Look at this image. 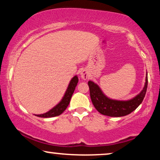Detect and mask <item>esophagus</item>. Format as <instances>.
Wrapping results in <instances>:
<instances>
[{"label":"esophagus","mask_w":160,"mask_h":160,"mask_svg":"<svg viewBox=\"0 0 160 160\" xmlns=\"http://www.w3.org/2000/svg\"><path fill=\"white\" fill-rule=\"evenodd\" d=\"M88 76H89L88 72H87V71H86V70H83V71H81L80 76H81V78H83V79L86 80L87 78H88Z\"/></svg>","instance_id":"esophagus-1"}]
</instances>
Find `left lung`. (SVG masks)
I'll use <instances>...</instances> for the list:
<instances>
[{
    "mask_svg": "<svg viewBox=\"0 0 160 160\" xmlns=\"http://www.w3.org/2000/svg\"><path fill=\"white\" fill-rule=\"evenodd\" d=\"M88 86L92 102L98 112L108 117H124L135 111L143 100L148 86L147 72L143 89L139 94L130 100H119L109 98L105 95L100 87L92 81H89Z\"/></svg>",
    "mask_w": 160,
    "mask_h": 160,
    "instance_id": "left-lung-1",
    "label": "left lung"
}]
</instances>
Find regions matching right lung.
Returning a JSON list of instances; mask_svg holds the SVG:
<instances>
[{"label": "right lung", "mask_w": 160, "mask_h": 160, "mask_svg": "<svg viewBox=\"0 0 160 160\" xmlns=\"http://www.w3.org/2000/svg\"><path fill=\"white\" fill-rule=\"evenodd\" d=\"M78 82V76H74L73 77L71 78V80L70 81L68 86V88L66 89V91H65V95H63L62 100H61L55 106L53 107L51 110H49V111H47V112H46L44 113H42V114H36V116L42 118H50L57 117V116L60 115L61 113L64 112V111L67 108L68 106L70 103L71 97L74 92V90H75V88L76 85H77Z\"/></svg>", "instance_id": "add662e5"}]
</instances>
